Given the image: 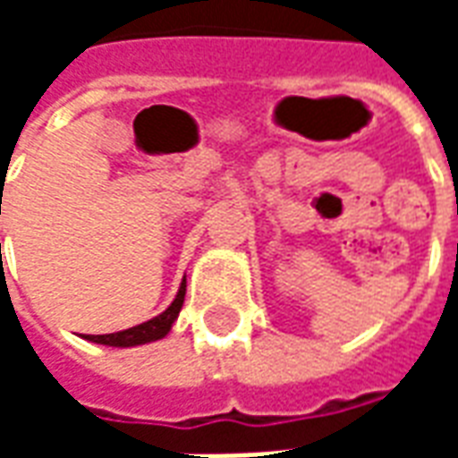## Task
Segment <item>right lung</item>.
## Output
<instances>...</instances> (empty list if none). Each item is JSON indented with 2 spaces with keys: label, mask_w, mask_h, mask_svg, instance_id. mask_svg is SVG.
<instances>
[{
  "label": "right lung",
  "mask_w": 458,
  "mask_h": 458,
  "mask_svg": "<svg viewBox=\"0 0 458 458\" xmlns=\"http://www.w3.org/2000/svg\"><path fill=\"white\" fill-rule=\"evenodd\" d=\"M183 297H186V277L181 279V287L176 292V297L171 301L169 307L161 311L159 317L149 318L144 324H137V327L124 328V331H117V334H105V336H83L85 341H93V344L100 345H113V348H131V345H144L151 344V341H159L171 331L174 321L179 318V311L183 307Z\"/></svg>",
  "instance_id": "obj_1"
}]
</instances>
